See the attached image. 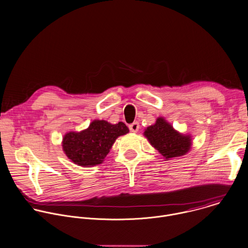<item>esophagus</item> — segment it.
Wrapping results in <instances>:
<instances>
[{
  "instance_id": "obj_1",
  "label": "esophagus",
  "mask_w": 248,
  "mask_h": 248,
  "mask_svg": "<svg viewBox=\"0 0 248 248\" xmlns=\"http://www.w3.org/2000/svg\"><path fill=\"white\" fill-rule=\"evenodd\" d=\"M139 128H140V125H139V123H137V122H134L133 124H131L129 125V129L132 132H137L139 130Z\"/></svg>"
}]
</instances>
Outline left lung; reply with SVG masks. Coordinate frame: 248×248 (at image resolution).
Listing matches in <instances>:
<instances>
[{"mask_svg":"<svg viewBox=\"0 0 248 248\" xmlns=\"http://www.w3.org/2000/svg\"><path fill=\"white\" fill-rule=\"evenodd\" d=\"M145 136L166 159L186 155L191 146L189 136L177 132L164 119L158 118L145 130Z\"/></svg>","mask_w":248,"mask_h":248,"instance_id":"left-lung-1","label":"left lung"}]
</instances>
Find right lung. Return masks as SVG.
<instances>
[{
	"mask_svg": "<svg viewBox=\"0 0 248 248\" xmlns=\"http://www.w3.org/2000/svg\"><path fill=\"white\" fill-rule=\"evenodd\" d=\"M128 131L122 122L111 124L106 121L95 120L81 132L66 133L62 139V149L75 164L94 166L102 163L115 140Z\"/></svg>",
	"mask_w": 248,
	"mask_h": 248,
	"instance_id": "1",
	"label": "right lung"
}]
</instances>
